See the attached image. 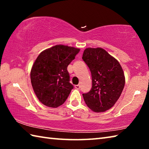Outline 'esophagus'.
Returning <instances> with one entry per match:
<instances>
[{
    "mask_svg": "<svg viewBox=\"0 0 149 149\" xmlns=\"http://www.w3.org/2000/svg\"><path fill=\"white\" fill-rule=\"evenodd\" d=\"M75 89H79V88H80V85H75Z\"/></svg>",
    "mask_w": 149,
    "mask_h": 149,
    "instance_id": "esophagus-1",
    "label": "esophagus"
}]
</instances>
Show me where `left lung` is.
I'll list each match as a JSON object with an SVG mask.
<instances>
[{
    "label": "left lung",
    "instance_id": "left-lung-1",
    "mask_svg": "<svg viewBox=\"0 0 149 149\" xmlns=\"http://www.w3.org/2000/svg\"><path fill=\"white\" fill-rule=\"evenodd\" d=\"M82 59L91 73L92 88L84 93L85 103L95 112H105L119 99L125 76L119 62L102 48H87Z\"/></svg>",
    "mask_w": 149,
    "mask_h": 149
}]
</instances>
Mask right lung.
Instances as JSON below:
<instances>
[{
	"instance_id": "right-lung-1",
	"label": "right lung",
	"mask_w": 149,
	"mask_h": 149,
	"mask_svg": "<svg viewBox=\"0 0 149 149\" xmlns=\"http://www.w3.org/2000/svg\"><path fill=\"white\" fill-rule=\"evenodd\" d=\"M80 49L58 45L43 50L30 73L34 92L42 104L56 108L64 104L74 86L70 83L68 65Z\"/></svg>"
}]
</instances>
